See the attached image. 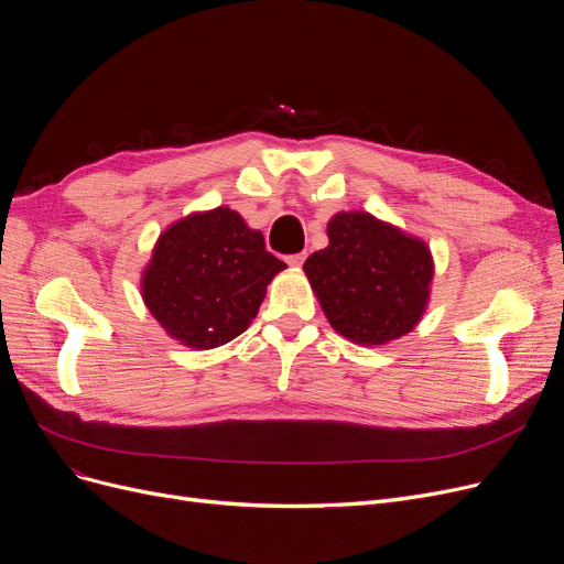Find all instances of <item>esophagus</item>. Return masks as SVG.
Returning <instances> with one entry per match:
<instances>
[{
	"label": "esophagus",
	"instance_id": "1",
	"mask_svg": "<svg viewBox=\"0 0 564 564\" xmlns=\"http://www.w3.org/2000/svg\"><path fill=\"white\" fill-rule=\"evenodd\" d=\"M285 260H288V264H292V267H302L304 260H306V253H304V251H302V253H292V256H288Z\"/></svg>",
	"mask_w": 564,
	"mask_h": 564
}]
</instances>
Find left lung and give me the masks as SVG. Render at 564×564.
<instances>
[{
    "instance_id": "obj_1",
    "label": "left lung",
    "mask_w": 564,
    "mask_h": 564,
    "mask_svg": "<svg viewBox=\"0 0 564 564\" xmlns=\"http://www.w3.org/2000/svg\"><path fill=\"white\" fill-rule=\"evenodd\" d=\"M327 230L329 247L311 253L304 272L332 327L361 345L411 332L434 272L427 247L368 213H340Z\"/></svg>"
}]
</instances>
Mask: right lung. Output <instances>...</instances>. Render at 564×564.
<instances>
[{
	"label": "right lung",
	"instance_id": "right-lung-1",
	"mask_svg": "<svg viewBox=\"0 0 564 564\" xmlns=\"http://www.w3.org/2000/svg\"><path fill=\"white\" fill-rule=\"evenodd\" d=\"M281 270L285 262L264 249L260 230L217 207L160 237L143 274V300L173 338L213 349L247 332Z\"/></svg>",
	"mask_w": 564,
	"mask_h": 564
}]
</instances>
